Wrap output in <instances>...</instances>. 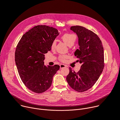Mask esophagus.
I'll list each match as a JSON object with an SVG mask.
<instances>
[{"label":"esophagus","instance_id":"1","mask_svg":"<svg viewBox=\"0 0 120 120\" xmlns=\"http://www.w3.org/2000/svg\"><path fill=\"white\" fill-rule=\"evenodd\" d=\"M60 68H64L66 67V66L64 64H60Z\"/></svg>","mask_w":120,"mask_h":120}]
</instances>
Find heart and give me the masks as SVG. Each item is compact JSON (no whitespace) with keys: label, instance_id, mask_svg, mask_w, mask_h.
Listing matches in <instances>:
<instances>
[{"label":"heart","instance_id":"b5f03b06","mask_svg":"<svg viewBox=\"0 0 120 120\" xmlns=\"http://www.w3.org/2000/svg\"><path fill=\"white\" fill-rule=\"evenodd\" d=\"M61 39L63 40V41L68 46H73L74 44L75 43L76 40V36L72 33H65L64 35H63L61 37ZM56 45V41L55 40H53L52 42V43L51 45V47L52 49H54L55 48ZM69 58V56L68 55L65 54V55H60L59 57V60L63 62H64L66 61V59H68Z\"/></svg>","mask_w":120,"mask_h":120}]
</instances>
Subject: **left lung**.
<instances>
[{"instance_id": "8db88e82", "label": "left lung", "mask_w": 120, "mask_h": 120, "mask_svg": "<svg viewBox=\"0 0 120 120\" xmlns=\"http://www.w3.org/2000/svg\"><path fill=\"white\" fill-rule=\"evenodd\" d=\"M70 29L78 37L80 49L75 51V55L82 65L77 73L69 68L66 80L73 89L82 92L94 85L103 71L104 49L100 38L92 31L80 26H72Z\"/></svg>"}]
</instances>
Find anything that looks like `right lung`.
Masks as SVG:
<instances>
[{
  "label": "right lung",
  "instance_id": "obj_1",
  "mask_svg": "<svg viewBox=\"0 0 120 120\" xmlns=\"http://www.w3.org/2000/svg\"><path fill=\"white\" fill-rule=\"evenodd\" d=\"M58 30L46 25L34 27L24 34L15 52V61L21 79L30 90L41 93L51 86L60 66H44L45 54L51 49Z\"/></svg>",
  "mask_w": 120,
  "mask_h": 120
}]
</instances>
